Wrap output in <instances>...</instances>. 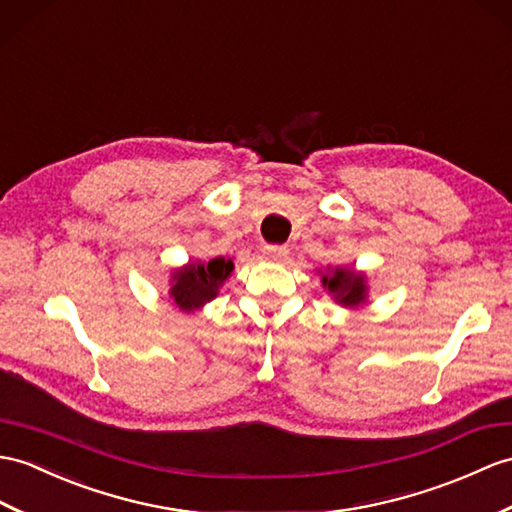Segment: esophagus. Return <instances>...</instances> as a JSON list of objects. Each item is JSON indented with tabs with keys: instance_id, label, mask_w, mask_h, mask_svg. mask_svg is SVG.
Segmentation results:
<instances>
[{
	"instance_id": "esophagus-1",
	"label": "esophagus",
	"mask_w": 512,
	"mask_h": 512,
	"mask_svg": "<svg viewBox=\"0 0 512 512\" xmlns=\"http://www.w3.org/2000/svg\"><path fill=\"white\" fill-rule=\"evenodd\" d=\"M290 251L285 246H264V257L272 264H281V261L288 259Z\"/></svg>"
}]
</instances>
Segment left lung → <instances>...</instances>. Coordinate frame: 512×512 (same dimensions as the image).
Wrapping results in <instances>:
<instances>
[{
    "instance_id": "1",
    "label": "left lung",
    "mask_w": 512,
    "mask_h": 512,
    "mask_svg": "<svg viewBox=\"0 0 512 512\" xmlns=\"http://www.w3.org/2000/svg\"><path fill=\"white\" fill-rule=\"evenodd\" d=\"M320 283L329 292L331 299L347 310H360L368 303V277L366 272L349 266H327L318 270Z\"/></svg>"
}]
</instances>
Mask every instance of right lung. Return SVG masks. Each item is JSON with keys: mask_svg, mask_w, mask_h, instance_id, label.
<instances>
[{"mask_svg": "<svg viewBox=\"0 0 512 512\" xmlns=\"http://www.w3.org/2000/svg\"><path fill=\"white\" fill-rule=\"evenodd\" d=\"M233 268V261L224 257H213L209 261L189 259L185 266L176 268L170 275L168 294L172 305L185 314L202 310L209 301L216 299Z\"/></svg>", "mask_w": 512, "mask_h": 512, "instance_id": "obj_1", "label": "right lung"}]
</instances>
